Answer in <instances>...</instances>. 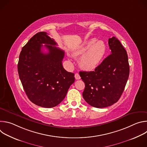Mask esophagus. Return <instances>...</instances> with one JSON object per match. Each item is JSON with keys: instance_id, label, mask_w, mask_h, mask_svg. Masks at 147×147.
Returning a JSON list of instances; mask_svg holds the SVG:
<instances>
[{"instance_id": "34e87169", "label": "esophagus", "mask_w": 147, "mask_h": 147, "mask_svg": "<svg viewBox=\"0 0 147 147\" xmlns=\"http://www.w3.org/2000/svg\"><path fill=\"white\" fill-rule=\"evenodd\" d=\"M74 76H75V78L76 80H80L81 78V77H80V74L78 73H76Z\"/></svg>"}]
</instances>
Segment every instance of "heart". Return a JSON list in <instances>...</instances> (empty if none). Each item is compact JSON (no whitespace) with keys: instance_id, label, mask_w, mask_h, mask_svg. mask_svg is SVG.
I'll list each match as a JSON object with an SVG mask.
<instances>
[{"instance_id":"heart-1","label":"heart","mask_w":147,"mask_h":147,"mask_svg":"<svg viewBox=\"0 0 147 147\" xmlns=\"http://www.w3.org/2000/svg\"><path fill=\"white\" fill-rule=\"evenodd\" d=\"M107 51L106 44L103 40L95 38L86 41L77 50L73 52L74 56H79L80 65L84 69L91 70L97 67L103 60Z\"/></svg>"}]
</instances>
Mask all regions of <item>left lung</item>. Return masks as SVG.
Segmentation results:
<instances>
[{
    "mask_svg": "<svg viewBox=\"0 0 147 147\" xmlns=\"http://www.w3.org/2000/svg\"><path fill=\"white\" fill-rule=\"evenodd\" d=\"M111 54L94 71H80L85 82L82 92L91 106L103 108L112 105L120 99L130 73L128 56L120 42L115 36L109 39Z\"/></svg>",
    "mask_w": 147,
    "mask_h": 147,
    "instance_id": "8db88e82",
    "label": "left lung"
}]
</instances>
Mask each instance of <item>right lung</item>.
Segmentation results:
<instances>
[{
    "label": "right lung",
    "instance_id": "right-lung-1",
    "mask_svg": "<svg viewBox=\"0 0 147 147\" xmlns=\"http://www.w3.org/2000/svg\"><path fill=\"white\" fill-rule=\"evenodd\" d=\"M42 44L49 51L44 53ZM45 32L34 35L22 48L18 72L28 99L39 107H55L65 98L75 81L74 74L63 67L65 52Z\"/></svg>",
    "mask_w": 147,
    "mask_h": 147
}]
</instances>
